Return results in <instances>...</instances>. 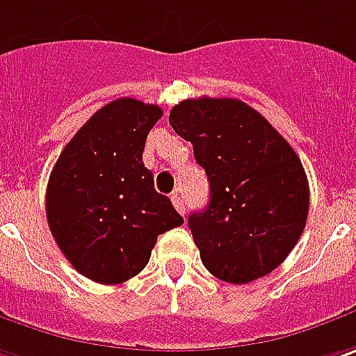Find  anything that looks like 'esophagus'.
Listing matches in <instances>:
<instances>
[{
    "label": "esophagus",
    "instance_id": "obj_1",
    "mask_svg": "<svg viewBox=\"0 0 356 356\" xmlns=\"http://www.w3.org/2000/svg\"><path fill=\"white\" fill-rule=\"evenodd\" d=\"M171 201H173V207L177 209L181 215H185V211H187V203H185V199H183L181 189H177L175 193L171 195Z\"/></svg>",
    "mask_w": 356,
    "mask_h": 356
}]
</instances>
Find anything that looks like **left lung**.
<instances>
[{
  "label": "left lung",
  "mask_w": 356,
  "mask_h": 356,
  "mask_svg": "<svg viewBox=\"0 0 356 356\" xmlns=\"http://www.w3.org/2000/svg\"><path fill=\"white\" fill-rule=\"evenodd\" d=\"M193 143L209 179V205L189 217L205 269L245 285L269 275L293 251L309 215V181L283 135L239 99H185L169 113Z\"/></svg>",
  "instance_id": "obj_1"
}]
</instances>
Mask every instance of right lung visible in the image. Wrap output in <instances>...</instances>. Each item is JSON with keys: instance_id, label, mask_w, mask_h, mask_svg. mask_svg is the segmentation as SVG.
I'll list each match as a JSON object with an SVG mask.
<instances>
[{"instance_id": "1", "label": "right lung", "mask_w": 356, "mask_h": 356, "mask_svg": "<svg viewBox=\"0 0 356 356\" xmlns=\"http://www.w3.org/2000/svg\"><path fill=\"white\" fill-rule=\"evenodd\" d=\"M159 105L121 97L97 113L61 151L47 183L45 213L71 265L101 285H119L145 269L157 237L183 225L157 193L143 165Z\"/></svg>"}]
</instances>
